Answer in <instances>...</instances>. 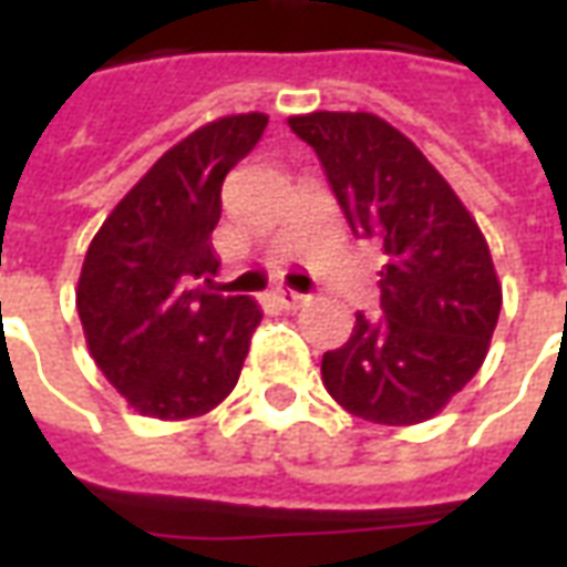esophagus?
Instances as JSON below:
<instances>
[{
  "instance_id": "1",
  "label": "esophagus",
  "mask_w": 567,
  "mask_h": 567,
  "mask_svg": "<svg viewBox=\"0 0 567 567\" xmlns=\"http://www.w3.org/2000/svg\"><path fill=\"white\" fill-rule=\"evenodd\" d=\"M276 297H279V303H282L285 309H297L303 300H307V295H300V291H295V288H279Z\"/></svg>"
}]
</instances>
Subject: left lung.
I'll return each instance as SVG.
<instances>
[{"instance_id":"left-lung-1","label":"left lung","mask_w":567,"mask_h":567,"mask_svg":"<svg viewBox=\"0 0 567 567\" xmlns=\"http://www.w3.org/2000/svg\"><path fill=\"white\" fill-rule=\"evenodd\" d=\"M319 154L358 239L382 248V319L355 312L352 337L321 358L324 389L349 413L416 425L483 364L501 285L486 236L446 178L401 130L368 112L288 117Z\"/></svg>"}]
</instances>
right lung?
<instances>
[{
  "label": "right lung",
  "instance_id": "obj_1",
  "mask_svg": "<svg viewBox=\"0 0 567 567\" xmlns=\"http://www.w3.org/2000/svg\"><path fill=\"white\" fill-rule=\"evenodd\" d=\"M267 115L212 121L163 154L93 236L79 316L93 361L151 419L209 413L234 392L251 333V297L215 295L224 175L258 145Z\"/></svg>",
  "mask_w": 567,
  "mask_h": 567
}]
</instances>
